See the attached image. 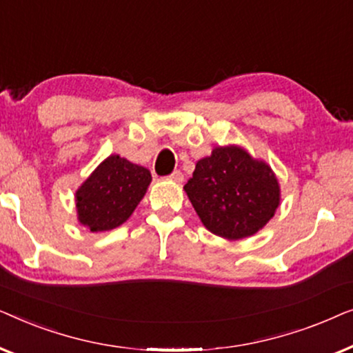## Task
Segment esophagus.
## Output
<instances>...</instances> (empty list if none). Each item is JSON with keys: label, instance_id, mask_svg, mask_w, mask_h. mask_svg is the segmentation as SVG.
Instances as JSON below:
<instances>
[{"label": "esophagus", "instance_id": "34e87169", "mask_svg": "<svg viewBox=\"0 0 353 353\" xmlns=\"http://www.w3.org/2000/svg\"><path fill=\"white\" fill-rule=\"evenodd\" d=\"M167 180H170V181H173V183H181V181H183V173H181L180 170L172 172L170 175L167 176Z\"/></svg>", "mask_w": 353, "mask_h": 353}]
</instances>
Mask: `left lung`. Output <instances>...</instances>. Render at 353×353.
<instances>
[{
	"label": "left lung",
	"mask_w": 353,
	"mask_h": 353,
	"mask_svg": "<svg viewBox=\"0 0 353 353\" xmlns=\"http://www.w3.org/2000/svg\"><path fill=\"white\" fill-rule=\"evenodd\" d=\"M185 191L205 228L231 241L257 233L279 205L272 168L236 146L201 159Z\"/></svg>",
	"instance_id": "1"
}]
</instances>
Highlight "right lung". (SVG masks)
I'll list each match as a JSON object with an SVG mask.
<instances>
[{
  "instance_id": "add662e5",
  "label": "right lung",
  "mask_w": 353,
  "mask_h": 353,
  "mask_svg": "<svg viewBox=\"0 0 353 353\" xmlns=\"http://www.w3.org/2000/svg\"><path fill=\"white\" fill-rule=\"evenodd\" d=\"M149 183L148 168L120 156L108 157L77 191L80 223L91 231L117 228L137 209Z\"/></svg>"
}]
</instances>
